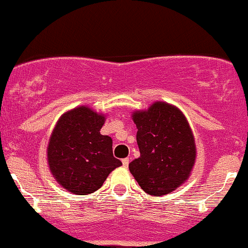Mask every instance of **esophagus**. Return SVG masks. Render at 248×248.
<instances>
[{
	"label": "esophagus",
	"instance_id": "34e87169",
	"mask_svg": "<svg viewBox=\"0 0 248 248\" xmlns=\"http://www.w3.org/2000/svg\"><path fill=\"white\" fill-rule=\"evenodd\" d=\"M129 158H125V159H123V160H122V163H123V166L124 168H127V165H129Z\"/></svg>",
	"mask_w": 248,
	"mask_h": 248
}]
</instances>
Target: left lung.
<instances>
[{"label": "left lung", "mask_w": 248, "mask_h": 248, "mask_svg": "<svg viewBox=\"0 0 248 248\" xmlns=\"http://www.w3.org/2000/svg\"><path fill=\"white\" fill-rule=\"evenodd\" d=\"M140 156L129 170L149 195H165L180 187L195 161V142L182 112L165 102L132 114Z\"/></svg>", "instance_id": "8db88e82"}]
</instances>
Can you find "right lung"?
Wrapping results in <instances>:
<instances>
[{
	"instance_id": "right-lung-1",
	"label": "right lung",
	"mask_w": 248,
	"mask_h": 248,
	"mask_svg": "<svg viewBox=\"0 0 248 248\" xmlns=\"http://www.w3.org/2000/svg\"><path fill=\"white\" fill-rule=\"evenodd\" d=\"M105 117L89 107L62 114L48 144V164L55 180L68 192H96L107 176L122 165L114 158L112 139L100 134Z\"/></svg>"
}]
</instances>
